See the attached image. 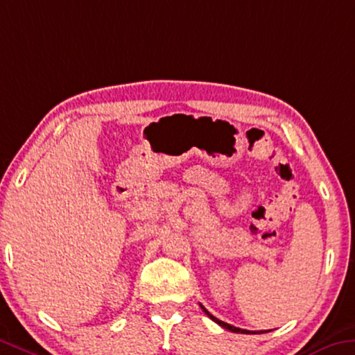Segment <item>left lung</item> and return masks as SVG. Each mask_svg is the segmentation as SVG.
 <instances>
[{"label":"left lung","mask_w":355,"mask_h":355,"mask_svg":"<svg viewBox=\"0 0 355 355\" xmlns=\"http://www.w3.org/2000/svg\"><path fill=\"white\" fill-rule=\"evenodd\" d=\"M200 308L204 309V313L207 314L208 318H210L211 320H215L216 324H219L221 325V327H224V329H227L229 331H235V334H251V335H256V334H263V330H261V331H251V330H245V329H239V327H234V325H230V324H226V322H223V320H219L218 318H215L213 316V314H210L207 311V309L200 305ZM266 331H270V330H266Z\"/></svg>","instance_id":"8db88e82"}]
</instances>
